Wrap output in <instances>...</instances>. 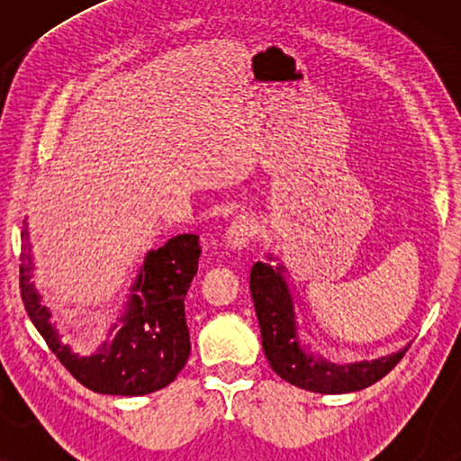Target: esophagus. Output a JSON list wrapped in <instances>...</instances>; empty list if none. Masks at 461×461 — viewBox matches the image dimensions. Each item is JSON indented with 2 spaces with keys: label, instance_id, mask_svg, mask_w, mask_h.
Masks as SVG:
<instances>
[{
  "label": "esophagus",
  "instance_id": "34e87169",
  "mask_svg": "<svg viewBox=\"0 0 461 461\" xmlns=\"http://www.w3.org/2000/svg\"><path fill=\"white\" fill-rule=\"evenodd\" d=\"M256 220L248 216V213H241V216H237L235 220H232L229 230H226L224 235V245L232 251H239L243 248H248L251 239H254L256 235Z\"/></svg>",
  "mask_w": 461,
  "mask_h": 461
}]
</instances>
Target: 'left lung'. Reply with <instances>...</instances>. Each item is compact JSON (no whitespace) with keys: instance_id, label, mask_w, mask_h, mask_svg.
Returning a JSON list of instances; mask_svg holds the SVG:
<instances>
[{"instance_id":"left-lung-1","label":"left lung","mask_w":461,"mask_h":461,"mask_svg":"<svg viewBox=\"0 0 461 461\" xmlns=\"http://www.w3.org/2000/svg\"><path fill=\"white\" fill-rule=\"evenodd\" d=\"M268 260L276 258L268 254ZM258 323L262 333V348L270 367L281 380L308 393L344 394L357 393L382 380L405 355L409 344L388 357L371 361L333 363L314 355L311 344L302 342L294 287L281 262H256L249 276Z\"/></svg>"}]
</instances>
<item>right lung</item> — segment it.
Instances as JSON below:
<instances>
[{"instance_id":"add662e5","label":"right lung","mask_w":461,"mask_h":461,"mask_svg":"<svg viewBox=\"0 0 461 461\" xmlns=\"http://www.w3.org/2000/svg\"><path fill=\"white\" fill-rule=\"evenodd\" d=\"M21 295L29 319L46 339L50 350L71 371L75 380L98 394L142 396L166 388L176 380L191 355L185 317V298L197 275L199 237L176 235L159 249L144 256L131 283L128 300L115 323L92 355H79L62 342L43 306L33 279L27 222L23 226Z\"/></svg>"}]
</instances>
